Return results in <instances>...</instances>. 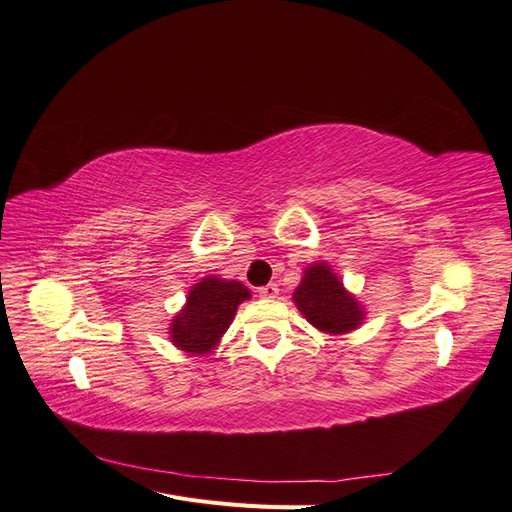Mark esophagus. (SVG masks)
<instances>
[{
  "label": "esophagus",
  "mask_w": 512,
  "mask_h": 512,
  "mask_svg": "<svg viewBox=\"0 0 512 512\" xmlns=\"http://www.w3.org/2000/svg\"><path fill=\"white\" fill-rule=\"evenodd\" d=\"M277 292H280V288H277V284H267V286L258 288V294H260L262 299H275Z\"/></svg>",
  "instance_id": "34e87169"
}]
</instances>
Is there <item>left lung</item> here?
Returning <instances> with one entry per match:
<instances>
[{
    "label": "left lung",
    "mask_w": 512,
    "mask_h": 512,
    "mask_svg": "<svg viewBox=\"0 0 512 512\" xmlns=\"http://www.w3.org/2000/svg\"><path fill=\"white\" fill-rule=\"evenodd\" d=\"M301 314L324 333H348L363 320V312L342 282L327 265H312L305 271L301 286L294 292Z\"/></svg>",
    "instance_id": "1"
}]
</instances>
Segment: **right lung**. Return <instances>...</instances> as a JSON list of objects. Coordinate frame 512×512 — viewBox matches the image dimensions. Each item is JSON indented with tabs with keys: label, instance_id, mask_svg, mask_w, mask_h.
Listing matches in <instances>:
<instances>
[{
	"label": "right lung",
	"instance_id": "add662e5",
	"mask_svg": "<svg viewBox=\"0 0 512 512\" xmlns=\"http://www.w3.org/2000/svg\"><path fill=\"white\" fill-rule=\"evenodd\" d=\"M245 299H250V290L241 282L207 277L190 290L188 303L170 327V339L185 352H209L226 333L239 303Z\"/></svg>",
	"mask_w": 512,
	"mask_h": 512
}]
</instances>
